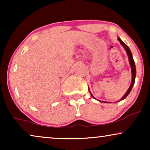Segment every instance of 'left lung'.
<instances>
[{
    "label": "left lung",
    "mask_w": 150,
    "mask_h": 150,
    "mask_svg": "<svg viewBox=\"0 0 150 150\" xmlns=\"http://www.w3.org/2000/svg\"><path fill=\"white\" fill-rule=\"evenodd\" d=\"M117 40H118L119 42H120L121 45H122V46L124 47V49L126 51L127 55H128V57L129 63H130V67H131V71H132V81H131V84H130V87H129L128 91H126V93L124 94V96H123V97L121 98V99L119 100V101H117V102H120V101H121V100H124L125 98H126L127 96H128V94L130 93L131 90H132V87H133V85H134V82H135V77H136V67H135V63H134V59H133V57H132V52H131V51L130 50V48H129V47L127 46V45L125 44V43L123 42V41L121 40L120 38H118ZM89 91L90 92V94H91V95L92 96V97H93L94 99H96V98L94 97L93 95H92V93H91V91H90L89 89ZM96 100H97V99H96ZM98 101L101 102L100 100H98ZM102 102H104V103H112V102H104V101H102Z\"/></svg>",
    "instance_id": "8db88e82"
}]
</instances>
